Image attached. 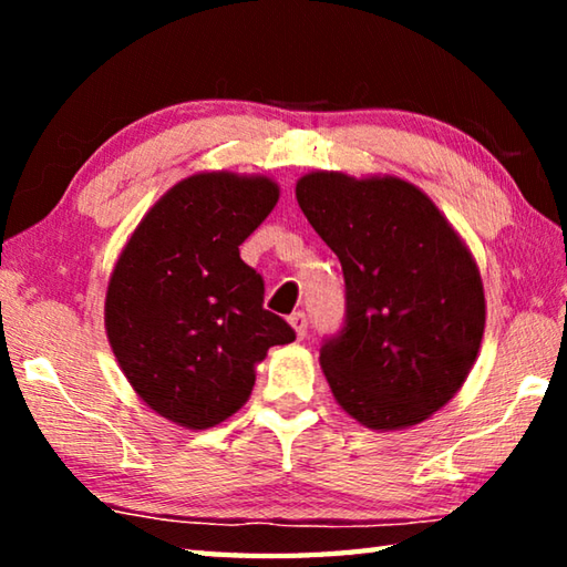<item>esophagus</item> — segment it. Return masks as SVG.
<instances>
[{"mask_svg":"<svg viewBox=\"0 0 567 567\" xmlns=\"http://www.w3.org/2000/svg\"><path fill=\"white\" fill-rule=\"evenodd\" d=\"M290 324H292V328H295L297 338L302 340L305 334H307V315H305V312H300V310L292 312V315H290Z\"/></svg>","mask_w":567,"mask_h":567,"instance_id":"34e87169","label":"esophagus"}]
</instances>
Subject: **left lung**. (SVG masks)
I'll return each mask as SVG.
<instances>
[{"label": "left lung", "instance_id": "obj_1", "mask_svg": "<svg viewBox=\"0 0 567 567\" xmlns=\"http://www.w3.org/2000/svg\"><path fill=\"white\" fill-rule=\"evenodd\" d=\"M295 195L342 265L344 320L320 348L334 400L372 430L417 425L477 358L485 295L473 257L402 179L312 172Z\"/></svg>", "mask_w": 567, "mask_h": 567}]
</instances>
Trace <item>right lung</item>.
<instances>
[{
	"instance_id": "add662e5",
	"label": "right lung",
	"mask_w": 567,
	"mask_h": 567,
	"mask_svg": "<svg viewBox=\"0 0 567 567\" xmlns=\"http://www.w3.org/2000/svg\"><path fill=\"white\" fill-rule=\"evenodd\" d=\"M277 197L267 177L182 179L114 267L104 302L114 358L137 395L177 425L205 430L233 415L252 392L255 364L295 340L262 307V275L239 257Z\"/></svg>"
}]
</instances>
